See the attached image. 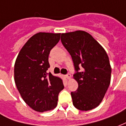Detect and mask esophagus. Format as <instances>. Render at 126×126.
Instances as JSON below:
<instances>
[{"mask_svg": "<svg viewBox=\"0 0 126 126\" xmlns=\"http://www.w3.org/2000/svg\"><path fill=\"white\" fill-rule=\"evenodd\" d=\"M65 77L67 79H71V78H72V76H71L70 74H67L65 76Z\"/></svg>", "mask_w": 126, "mask_h": 126, "instance_id": "esophagus-1", "label": "esophagus"}]
</instances>
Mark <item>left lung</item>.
<instances>
[{
    "mask_svg": "<svg viewBox=\"0 0 126 126\" xmlns=\"http://www.w3.org/2000/svg\"><path fill=\"white\" fill-rule=\"evenodd\" d=\"M61 40L71 55L76 71L74 78L78 82V89L71 92L74 106L85 111L96 108L110 82L108 54L89 33L83 31L62 33Z\"/></svg>",
    "mask_w": 126,
    "mask_h": 126,
    "instance_id": "left-lung-1",
    "label": "left lung"
}]
</instances>
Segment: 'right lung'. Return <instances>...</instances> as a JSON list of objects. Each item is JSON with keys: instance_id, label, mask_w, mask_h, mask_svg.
<instances>
[{"instance_id": "obj_1", "label": "right lung", "mask_w": 126, "mask_h": 126, "mask_svg": "<svg viewBox=\"0 0 126 126\" xmlns=\"http://www.w3.org/2000/svg\"><path fill=\"white\" fill-rule=\"evenodd\" d=\"M61 33L37 32L20 50L14 65V80L27 105L37 112L52 110L57 106L63 90V80L46 71L48 56L60 40Z\"/></svg>"}]
</instances>
